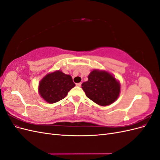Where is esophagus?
<instances>
[{"label":"esophagus","instance_id":"34e87169","mask_svg":"<svg viewBox=\"0 0 160 160\" xmlns=\"http://www.w3.org/2000/svg\"><path fill=\"white\" fill-rule=\"evenodd\" d=\"M76 85L78 86V87H81V83H76Z\"/></svg>","mask_w":160,"mask_h":160}]
</instances>
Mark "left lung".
<instances>
[{
  "instance_id": "8db88e82",
  "label": "left lung",
  "mask_w": 160,
  "mask_h": 160,
  "mask_svg": "<svg viewBox=\"0 0 160 160\" xmlns=\"http://www.w3.org/2000/svg\"><path fill=\"white\" fill-rule=\"evenodd\" d=\"M86 96L101 106L109 105L118 98L120 84L115 77L103 71L93 70L88 76V81L82 84Z\"/></svg>"
}]
</instances>
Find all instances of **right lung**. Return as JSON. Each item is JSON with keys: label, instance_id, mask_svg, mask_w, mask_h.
I'll list each match as a JSON object with an SVG mask.
<instances>
[{"label": "right lung", "instance_id": "add662e5", "mask_svg": "<svg viewBox=\"0 0 160 160\" xmlns=\"http://www.w3.org/2000/svg\"><path fill=\"white\" fill-rule=\"evenodd\" d=\"M75 86L71 76L57 71L47 75L40 81L38 91L47 102L53 103L64 99Z\"/></svg>", "mask_w": 160, "mask_h": 160}]
</instances>
